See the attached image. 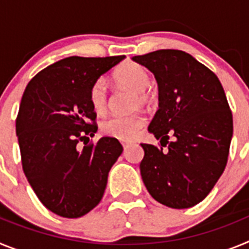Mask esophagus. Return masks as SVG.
<instances>
[{
	"label": "esophagus",
	"instance_id": "34e87169",
	"mask_svg": "<svg viewBox=\"0 0 249 249\" xmlns=\"http://www.w3.org/2000/svg\"><path fill=\"white\" fill-rule=\"evenodd\" d=\"M121 143H122V146H123V148L126 149L127 147H128V144H129V142H124V141H122V142H121Z\"/></svg>",
	"mask_w": 249,
	"mask_h": 249
}]
</instances>
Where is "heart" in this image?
Returning <instances> with one entry per match:
<instances>
[{
	"label": "heart",
	"instance_id": "obj_1",
	"mask_svg": "<svg viewBox=\"0 0 249 249\" xmlns=\"http://www.w3.org/2000/svg\"><path fill=\"white\" fill-rule=\"evenodd\" d=\"M114 80L121 85L137 92L136 106L147 105L149 101L148 89L151 78L146 68L133 61L122 63L114 72ZM89 103L97 113H103L107 108L108 91L105 78H97L89 89ZM144 116L141 112L131 114H113L101 123V129L105 135L118 140H131L137 135L144 124Z\"/></svg>",
	"mask_w": 249,
	"mask_h": 249
}]
</instances>
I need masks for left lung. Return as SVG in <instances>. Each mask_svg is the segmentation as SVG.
Listing matches in <instances>:
<instances>
[{"label": "left lung", "mask_w": 249, "mask_h": 249, "mask_svg": "<svg viewBox=\"0 0 249 249\" xmlns=\"http://www.w3.org/2000/svg\"><path fill=\"white\" fill-rule=\"evenodd\" d=\"M132 59L158 83L160 108L148 131L162 147L141 144L143 183L160 203L190 208L206 198L227 164L233 117L224 89L210 68L183 51L160 50Z\"/></svg>", "instance_id": "left-lung-1"}]
</instances>
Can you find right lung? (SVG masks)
I'll return each instance as SVG.
<instances>
[{
    "label": "right lung",
    "mask_w": 249,
    "mask_h": 249,
    "mask_svg": "<svg viewBox=\"0 0 249 249\" xmlns=\"http://www.w3.org/2000/svg\"><path fill=\"white\" fill-rule=\"evenodd\" d=\"M124 56L63 58L28 82L16 118L22 168L51 212L78 218L100 203L111 167L123 151L113 137L97 143L89 89ZM85 146L79 147V142Z\"/></svg>",
    "instance_id": "obj_1"
}]
</instances>
